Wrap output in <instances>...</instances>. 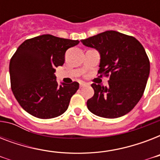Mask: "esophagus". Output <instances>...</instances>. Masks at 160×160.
Masks as SVG:
<instances>
[{
    "mask_svg": "<svg viewBox=\"0 0 160 160\" xmlns=\"http://www.w3.org/2000/svg\"><path fill=\"white\" fill-rule=\"evenodd\" d=\"M86 84L85 83H80V88H83V87H85V86H86Z\"/></svg>",
    "mask_w": 160,
    "mask_h": 160,
    "instance_id": "34e87169",
    "label": "esophagus"
}]
</instances>
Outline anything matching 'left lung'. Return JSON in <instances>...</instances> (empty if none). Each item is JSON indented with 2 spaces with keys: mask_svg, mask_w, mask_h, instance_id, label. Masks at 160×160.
I'll use <instances>...</instances> for the list:
<instances>
[{
  "mask_svg": "<svg viewBox=\"0 0 160 160\" xmlns=\"http://www.w3.org/2000/svg\"><path fill=\"white\" fill-rule=\"evenodd\" d=\"M100 54L98 74L109 77L108 85L91 86L95 90L87 100L88 109L95 115L114 119L128 114L144 94L150 65L140 42L133 36L107 31L81 41Z\"/></svg>",
  "mask_w": 160,
  "mask_h": 160,
  "instance_id": "obj_1",
  "label": "left lung"
}]
</instances>
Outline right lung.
Wrapping results in <instances>:
<instances>
[{
	"label": "right lung",
	"instance_id": "obj_1",
	"mask_svg": "<svg viewBox=\"0 0 160 160\" xmlns=\"http://www.w3.org/2000/svg\"><path fill=\"white\" fill-rule=\"evenodd\" d=\"M79 41L42 35L24 41L10 61L11 87L22 108L40 119L60 116L68 109L79 83L58 85L55 68L63 65L68 49Z\"/></svg>",
	"mask_w": 160,
	"mask_h": 160
}]
</instances>
